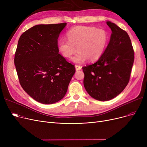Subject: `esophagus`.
Here are the masks:
<instances>
[{"label":"esophagus","instance_id":"esophagus-1","mask_svg":"<svg viewBox=\"0 0 147 147\" xmlns=\"http://www.w3.org/2000/svg\"><path fill=\"white\" fill-rule=\"evenodd\" d=\"M75 67H76V70H80L81 68H82V66L79 65H78V64L75 65Z\"/></svg>","mask_w":147,"mask_h":147}]
</instances>
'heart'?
<instances>
[{"label":"heart","mask_w":147,"mask_h":147,"mask_svg":"<svg viewBox=\"0 0 147 147\" xmlns=\"http://www.w3.org/2000/svg\"><path fill=\"white\" fill-rule=\"evenodd\" d=\"M67 40L61 39L58 48L65 58H72L74 63H83L86 59L90 62L99 59L103 55L109 42V35L102 28L90 26H76L67 33Z\"/></svg>","instance_id":"heart-1"}]
</instances>
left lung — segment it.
I'll list each match as a JSON object with an SVG mask.
<instances>
[{
  "instance_id": "1",
  "label": "left lung",
  "mask_w": 147,
  "mask_h": 147,
  "mask_svg": "<svg viewBox=\"0 0 147 147\" xmlns=\"http://www.w3.org/2000/svg\"><path fill=\"white\" fill-rule=\"evenodd\" d=\"M112 34L103 55L95 63L82 67L83 84L95 99L109 101L126 87L134 62V51L126 31L107 21Z\"/></svg>"
}]
</instances>
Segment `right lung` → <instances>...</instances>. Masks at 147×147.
Returning a JSON list of instances; mask_svg holds the SVG:
<instances>
[{"mask_svg": "<svg viewBox=\"0 0 147 147\" xmlns=\"http://www.w3.org/2000/svg\"><path fill=\"white\" fill-rule=\"evenodd\" d=\"M67 24H40L20 36L14 64L21 87L37 102L55 103L65 96L76 72L59 53L58 38Z\"/></svg>", "mask_w": 147, "mask_h": 147, "instance_id": "1", "label": "right lung"}]
</instances>
